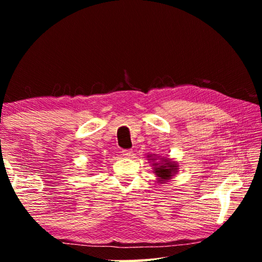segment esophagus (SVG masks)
<instances>
[{"instance_id": "esophagus-1", "label": "esophagus", "mask_w": 262, "mask_h": 262, "mask_svg": "<svg viewBox=\"0 0 262 262\" xmlns=\"http://www.w3.org/2000/svg\"><path fill=\"white\" fill-rule=\"evenodd\" d=\"M121 152L125 157H132L133 156V150L132 149H123Z\"/></svg>"}]
</instances>
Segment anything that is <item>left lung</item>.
Returning <instances> with one entry per match:
<instances>
[{
  "mask_svg": "<svg viewBox=\"0 0 262 262\" xmlns=\"http://www.w3.org/2000/svg\"><path fill=\"white\" fill-rule=\"evenodd\" d=\"M158 163H155V165H157ZM177 165L174 163L167 162L165 164H162L158 167H155V171H156L157 176L161 179H168L172 176V172H176Z\"/></svg>",
  "mask_w": 262,
  "mask_h": 262,
  "instance_id": "obj_1",
  "label": "left lung"
}]
</instances>
